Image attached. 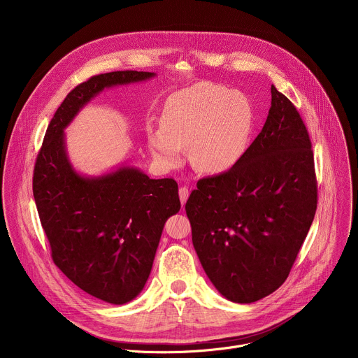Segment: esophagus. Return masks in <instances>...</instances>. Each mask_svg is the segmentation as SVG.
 Here are the masks:
<instances>
[{
	"label": "esophagus",
	"instance_id": "esophagus-1",
	"mask_svg": "<svg viewBox=\"0 0 358 358\" xmlns=\"http://www.w3.org/2000/svg\"><path fill=\"white\" fill-rule=\"evenodd\" d=\"M178 195H180V201H181V206L184 207L185 202L188 199V195H189V189L187 187H181L180 191H178Z\"/></svg>",
	"mask_w": 358,
	"mask_h": 358
}]
</instances>
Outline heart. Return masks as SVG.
<instances>
[{"label": "heart", "instance_id": "heart-1", "mask_svg": "<svg viewBox=\"0 0 358 358\" xmlns=\"http://www.w3.org/2000/svg\"><path fill=\"white\" fill-rule=\"evenodd\" d=\"M253 126L250 101L239 92L199 82L166 101L162 127L147 134L148 148L162 166L180 163L188 147L192 167L203 174L231 170L245 155Z\"/></svg>", "mask_w": 358, "mask_h": 358}]
</instances>
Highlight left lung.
Returning a JSON list of instances; mask_svg holds the SVG:
<instances>
[{
	"mask_svg": "<svg viewBox=\"0 0 358 358\" xmlns=\"http://www.w3.org/2000/svg\"><path fill=\"white\" fill-rule=\"evenodd\" d=\"M262 131L228 171L201 178L185 203L192 245L217 290L235 303L289 276L317 208L310 137L275 86Z\"/></svg>",
	"mask_w": 358,
	"mask_h": 358,
	"instance_id": "8db88e82",
	"label": "left lung"
}]
</instances>
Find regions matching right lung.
<instances>
[{
    "instance_id": "right-lung-1",
    "label": "right lung",
    "mask_w": 358,
    "mask_h": 358,
    "mask_svg": "<svg viewBox=\"0 0 358 358\" xmlns=\"http://www.w3.org/2000/svg\"><path fill=\"white\" fill-rule=\"evenodd\" d=\"M155 76L117 71L78 85L50 120L34 169V198L54 264L78 287L112 304L143 290L164 224L181 208L178 185L129 166L82 176L69 162L64 130L101 90Z\"/></svg>"
}]
</instances>
